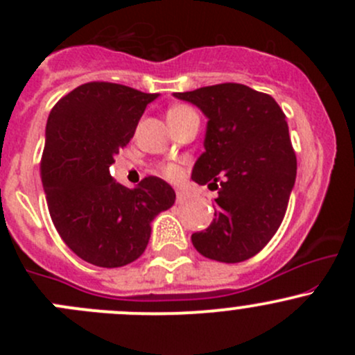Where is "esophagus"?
Segmentation results:
<instances>
[{"mask_svg":"<svg viewBox=\"0 0 355 355\" xmlns=\"http://www.w3.org/2000/svg\"><path fill=\"white\" fill-rule=\"evenodd\" d=\"M187 199H189V198H187V196L184 194V192H182V191H177V202H178V204H184L185 200H187Z\"/></svg>","mask_w":355,"mask_h":355,"instance_id":"esophagus-1","label":"esophagus"}]
</instances>
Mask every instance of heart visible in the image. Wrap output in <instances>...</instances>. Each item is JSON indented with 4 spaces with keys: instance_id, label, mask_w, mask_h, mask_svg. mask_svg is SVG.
Segmentation results:
<instances>
[{
    "instance_id": "b5f03b06",
    "label": "heart",
    "mask_w": 355,
    "mask_h": 355,
    "mask_svg": "<svg viewBox=\"0 0 355 355\" xmlns=\"http://www.w3.org/2000/svg\"><path fill=\"white\" fill-rule=\"evenodd\" d=\"M196 114L198 113H196L191 106L175 105L168 110L166 118H168V123H178V121H184L185 118L196 116ZM161 171H163L164 177L170 178V180H177V178H180V175H182V170L177 166V164H166V166L161 168Z\"/></svg>"
}]
</instances>
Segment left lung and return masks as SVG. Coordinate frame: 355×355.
Listing matches in <instances>:
<instances>
[{
    "label": "left lung",
    "instance_id": "obj_1",
    "mask_svg": "<svg viewBox=\"0 0 355 355\" xmlns=\"http://www.w3.org/2000/svg\"><path fill=\"white\" fill-rule=\"evenodd\" d=\"M175 98L207 116L206 151L192 180L218 191L213 223L192 234V244L220 263L249 259L280 228L295 184L285 113L270 94L234 82L175 92Z\"/></svg>",
    "mask_w": 355,
    "mask_h": 355
}]
</instances>
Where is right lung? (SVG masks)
Instances as JSON below:
<instances>
[{
    "mask_svg": "<svg viewBox=\"0 0 355 355\" xmlns=\"http://www.w3.org/2000/svg\"><path fill=\"white\" fill-rule=\"evenodd\" d=\"M156 98L121 84L87 82L49 113L41 157L49 214L63 242L94 266L120 268L141 257L151 221L175 202V191L161 178L146 177L128 189L110 173Z\"/></svg>",
    "mask_w": 355,
    "mask_h": 355,
    "instance_id": "add662e5",
    "label": "right lung"
}]
</instances>
